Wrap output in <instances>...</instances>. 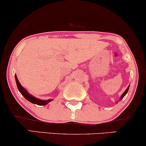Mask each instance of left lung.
I'll return each instance as SVG.
<instances>
[{
  "label": "left lung",
  "mask_w": 146,
  "mask_h": 146,
  "mask_svg": "<svg viewBox=\"0 0 146 146\" xmlns=\"http://www.w3.org/2000/svg\"><path fill=\"white\" fill-rule=\"evenodd\" d=\"M129 88V86H128V88H127V89H126V90H125V91L124 92V93H123V94H122V96H121V100H122V99L123 98H124V96H125L127 94V92H128Z\"/></svg>",
  "instance_id": "8db88e82"
}]
</instances>
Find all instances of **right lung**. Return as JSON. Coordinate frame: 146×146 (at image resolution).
Returning <instances> with one entry per match:
<instances>
[{
    "label": "right lung",
    "instance_id": "right-lung-1",
    "mask_svg": "<svg viewBox=\"0 0 146 146\" xmlns=\"http://www.w3.org/2000/svg\"><path fill=\"white\" fill-rule=\"evenodd\" d=\"M15 81H16V84H17V86L18 90L20 92V93L23 95V96L27 100H28L29 102L33 103V104L39 105V106H44V105H46L48 104L50 102H51L52 100L50 99V100H40L38 98H36L34 96H32V95H30L27 92L26 90H25L24 88L22 87V86L20 84V83L19 81H18L17 77V75H15Z\"/></svg>",
    "mask_w": 146,
    "mask_h": 146
}]
</instances>
